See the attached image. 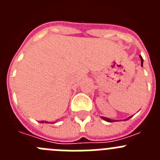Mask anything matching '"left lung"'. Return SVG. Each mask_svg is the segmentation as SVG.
Here are the masks:
<instances>
[{"label":"left lung","mask_w":160,"mask_h":160,"mask_svg":"<svg viewBox=\"0 0 160 160\" xmlns=\"http://www.w3.org/2000/svg\"><path fill=\"white\" fill-rule=\"evenodd\" d=\"M139 58H140V59H141V66H142V63H143V59H142V58L141 57V56H139ZM131 117H132V116H130V117H128V118H126V119H124V120H128V119H129V118H131ZM101 118H102L103 120H105V121H107V122H114V121H118V120L111 119V118H106V117H102V116Z\"/></svg>","instance_id":"obj_1"}]
</instances>
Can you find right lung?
Returning <instances> with one entry per match:
<instances>
[{"label":"right lung","instance_id":"right-lung-1","mask_svg":"<svg viewBox=\"0 0 160 160\" xmlns=\"http://www.w3.org/2000/svg\"><path fill=\"white\" fill-rule=\"evenodd\" d=\"M40 122H42V123H43V122H45V123H54V122H47V121H41Z\"/></svg>","mask_w":160,"mask_h":160}]
</instances>
